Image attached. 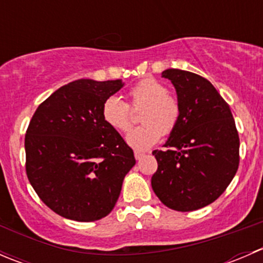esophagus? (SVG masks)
<instances>
[{"label": "esophagus", "instance_id": "esophagus-1", "mask_svg": "<svg viewBox=\"0 0 263 263\" xmlns=\"http://www.w3.org/2000/svg\"><path fill=\"white\" fill-rule=\"evenodd\" d=\"M145 154L144 153H140V151H135V158H136V160H140L141 158H144Z\"/></svg>", "mask_w": 263, "mask_h": 263}]
</instances>
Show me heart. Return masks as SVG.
<instances>
[{
    "instance_id": "heart-1",
    "label": "heart",
    "mask_w": 263,
    "mask_h": 263,
    "mask_svg": "<svg viewBox=\"0 0 263 263\" xmlns=\"http://www.w3.org/2000/svg\"><path fill=\"white\" fill-rule=\"evenodd\" d=\"M129 105L142 107L140 121L144 122L127 136V144L135 150H147L160 140L161 135L171 134L181 117V105L174 95L155 79H144L129 89ZM102 116L105 123L116 131L126 134L131 129L129 107L118 97L107 98L103 103Z\"/></svg>"
}]
</instances>
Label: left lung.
I'll return each mask as SVG.
<instances>
[{"label": "left lung", "instance_id": "1", "mask_svg": "<svg viewBox=\"0 0 263 263\" xmlns=\"http://www.w3.org/2000/svg\"><path fill=\"white\" fill-rule=\"evenodd\" d=\"M161 78L176 87L181 117L164 144L154 150L158 171L151 187L176 211H193L220 197L239 165V136L228 103L205 78L168 68Z\"/></svg>", "mask_w": 263, "mask_h": 263}]
</instances>
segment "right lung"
I'll use <instances>...</instances> for the list:
<instances>
[{"label":"right lung","instance_id":"obj_1","mask_svg":"<svg viewBox=\"0 0 263 263\" xmlns=\"http://www.w3.org/2000/svg\"><path fill=\"white\" fill-rule=\"evenodd\" d=\"M122 80L81 79L55 90L34 113L25 135L26 176L50 210L95 221L115 208L134 151L102 116Z\"/></svg>","mask_w":263,"mask_h":263}]
</instances>
